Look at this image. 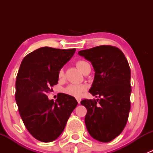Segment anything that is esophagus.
I'll return each mask as SVG.
<instances>
[{"mask_svg":"<svg viewBox=\"0 0 153 153\" xmlns=\"http://www.w3.org/2000/svg\"><path fill=\"white\" fill-rule=\"evenodd\" d=\"M76 100H77V101H78V104H80V103H81V98H76Z\"/></svg>","mask_w":153,"mask_h":153,"instance_id":"34e87169","label":"esophagus"}]
</instances>
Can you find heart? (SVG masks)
Wrapping results in <instances>:
<instances>
[{
	"label": "heart",
	"instance_id": "1",
	"mask_svg": "<svg viewBox=\"0 0 153 153\" xmlns=\"http://www.w3.org/2000/svg\"><path fill=\"white\" fill-rule=\"evenodd\" d=\"M88 63L85 61H83V60H79L76 62V66L81 72H83L84 70V68L85 66ZM64 69H61L58 72V78L60 79L64 78ZM86 89V86L84 84H69L67 87L64 88V92L65 94H67L68 95H70V96L75 97V98H79L81 95L83 94V92H85Z\"/></svg>",
	"mask_w": 153,
	"mask_h": 153
}]
</instances>
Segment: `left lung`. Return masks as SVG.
Here are the masks:
<instances>
[{
	"instance_id": "obj_1",
	"label": "left lung",
	"mask_w": 153,
	"mask_h": 153,
	"mask_svg": "<svg viewBox=\"0 0 153 153\" xmlns=\"http://www.w3.org/2000/svg\"><path fill=\"white\" fill-rule=\"evenodd\" d=\"M90 61L95 78L89 92L98 99H84L85 124L89 135L101 142H109L122 132L130 110L131 72L121 49L102 45L78 52Z\"/></svg>"
}]
</instances>
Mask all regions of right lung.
Segmentation results:
<instances>
[{"label":"right lung","instance_id":"1","mask_svg":"<svg viewBox=\"0 0 153 153\" xmlns=\"http://www.w3.org/2000/svg\"><path fill=\"white\" fill-rule=\"evenodd\" d=\"M75 49L44 47L24 57L15 82V100L29 133L42 142L60 136L78 102L74 97L58 93L54 101L47 93L58 81V72L70 60Z\"/></svg>","mask_w":153,"mask_h":153}]
</instances>
